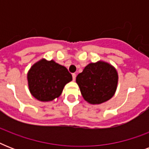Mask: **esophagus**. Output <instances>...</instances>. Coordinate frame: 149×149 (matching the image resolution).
Wrapping results in <instances>:
<instances>
[{
	"instance_id": "1",
	"label": "esophagus",
	"mask_w": 149,
	"mask_h": 149,
	"mask_svg": "<svg viewBox=\"0 0 149 149\" xmlns=\"http://www.w3.org/2000/svg\"><path fill=\"white\" fill-rule=\"evenodd\" d=\"M72 79H73V81H75V80H76V77H77V75L75 74V73H72Z\"/></svg>"
}]
</instances>
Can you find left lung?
Masks as SVG:
<instances>
[{"label":"left lung","instance_id":"8db88e82","mask_svg":"<svg viewBox=\"0 0 149 149\" xmlns=\"http://www.w3.org/2000/svg\"><path fill=\"white\" fill-rule=\"evenodd\" d=\"M84 99L91 104H100L113 97L118 84V73L110 63H91L77 77Z\"/></svg>","mask_w":149,"mask_h":149}]
</instances>
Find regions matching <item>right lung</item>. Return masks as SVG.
Masks as SVG:
<instances>
[{
  "mask_svg": "<svg viewBox=\"0 0 149 149\" xmlns=\"http://www.w3.org/2000/svg\"><path fill=\"white\" fill-rule=\"evenodd\" d=\"M27 79L31 95L39 101L49 102L61 95L72 77L65 66L43 58L31 65Z\"/></svg>",
  "mask_w": 149,
  "mask_h": 149,
  "instance_id": "obj_1",
  "label": "right lung"
}]
</instances>
